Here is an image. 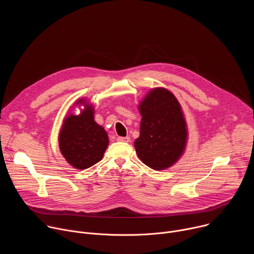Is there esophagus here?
Here are the masks:
<instances>
[{
    "label": "esophagus",
    "instance_id": "obj_1",
    "mask_svg": "<svg viewBox=\"0 0 254 254\" xmlns=\"http://www.w3.org/2000/svg\"><path fill=\"white\" fill-rule=\"evenodd\" d=\"M117 139L119 141H124V142H128L130 140V138L128 136H119Z\"/></svg>",
    "mask_w": 254,
    "mask_h": 254
}]
</instances>
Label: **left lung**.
I'll return each instance as SVG.
<instances>
[{
	"instance_id": "left-lung-1",
	"label": "left lung",
	"mask_w": 254,
	"mask_h": 254,
	"mask_svg": "<svg viewBox=\"0 0 254 254\" xmlns=\"http://www.w3.org/2000/svg\"><path fill=\"white\" fill-rule=\"evenodd\" d=\"M138 107L140 133L134 140L137 157L154 170H164L180 158L186 144V122L181 105L169 90L155 88Z\"/></svg>"
}]
</instances>
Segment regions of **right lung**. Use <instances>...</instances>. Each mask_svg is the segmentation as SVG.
Wrapping results in <instances>:
<instances>
[{
	"instance_id": "1",
	"label": "right lung",
	"mask_w": 254,
	"mask_h": 254,
	"mask_svg": "<svg viewBox=\"0 0 254 254\" xmlns=\"http://www.w3.org/2000/svg\"><path fill=\"white\" fill-rule=\"evenodd\" d=\"M77 103L85 105L79 116H69L59 134V148L66 161L76 169H87L102 160L108 146L104 128L94 122L93 108L83 99Z\"/></svg>"
}]
</instances>
